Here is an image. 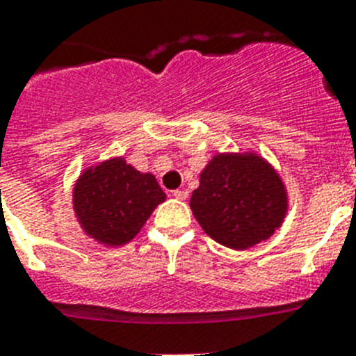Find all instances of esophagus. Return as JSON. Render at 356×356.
I'll return each instance as SVG.
<instances>
[{
    "mask_svg": "<svg viewBox=\"0 0 356 356\" xmlns=\"http://www.w3.org/2000/svg\"><path fill=\"white\" fill-rule=\"evenodd\" d=\"M172 196H175L176 200L185 201V200H187L188 193H187V191H185V188H178V191H175V193H172Z\"/></svg>",
    "mask_w": 356,
    "mask_h": 356,
    "instance_id": "esophagus-1",
    "label": "esophagus"
}]
</instances>
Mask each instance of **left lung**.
Here are the masks:
<instances>
[{
	"label": "left lung",
	"mask_w": 356,
	"mask_h": 356,
	"mask_svg": "<svg viewBox=\"0 0 356 356\" xmlns=\"http://www.w3.org/2000/svg\"><path fill=\"white\" fill-rule=\"evenodd\" d=\"M191 210L209 237L229 248L267 241L282 226L289 196L282 176L254 151L217 153L200 172Z\"/></svg>",
	"instance_id": "left-lung-1"
}]
</instances>
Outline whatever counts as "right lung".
Listing matches in <instances>:
<instances>
[{
	"label": "right lung",
	"mask_w": 356,
	"mask_h": 356,
	"mask_svg": "<svg viewBox=\"0 0 356 356\" xmlns=\"http://www.w3.org/2000/svg\"><path fill=\"white\" fill-rule=\"evenodd\" d=\"M165 193L151 172H140L122 156L89 165L72 187V210L85 235L118 248L139 234Z\"/></svg>",
	"instance_id": "right-lung-1"
}]
</instances>
